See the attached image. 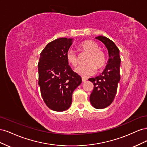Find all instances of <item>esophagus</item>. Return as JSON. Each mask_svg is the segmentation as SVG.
Wrapping results in <instances>:
<instances>
[{"mask_svg": "<svg viewBox=\"0 0 147 147\" xmlns=\"http://www.w3.org/2000/svg\"><path fill=\"white\" fill-rule=\"evenodd\" d=\"M82 82H85V81L87 80V78H84V77H82Z\"/></svg>", "mask_w": 147, "mask_h": 147, "instance_id": "1", "label": "esophagus"}]
</instances>
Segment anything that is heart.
I'll use <instances>...</instances> for the list:
<instances>
[{"instance_id": "1", "label": "heart", "mask_w": 147, "mask_h": 147, "mask_svg": "<svg viewBox=\"0 0 147 147\" xmlns=\"http://www.w3.org/2000/svg\"><path fill=\"white\" fill-rule=\"evenodd\" d=\"M78 48L88 53V55L85 61L87 64L80 65L75 69L77 74L83 77L90 76L94 73L96 69L99 71L104 67L107 61V55L103 50H100L99 45L96 42L90 40H84L79 44ZM66 59L73 67L78 64V56L71 49L66 53Z\"/></svg>"}]
</instances>
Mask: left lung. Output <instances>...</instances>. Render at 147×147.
<instances>
[{"label": "left lung", "mask_w": 147, "mask_h": 147, "mask_svg": "<svg viewBox=\"0 0 147 147\" xmlns=\"http://www.w3.org/2000/svg\"><path fill=\"white\" fill-rule=\"evenodd\" d=\"M96 38L105 44L109 55L108 64L104 72L99 76L88 79L94 84L90 97L91 104L96 109H102L112 104L116 96L120 80L121 59L119 49L113 41L104 36H98Z\"/></svg>", "instance_id": "8db88e82"}]
</instances>
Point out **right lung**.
I'll list each match as a JSON object with an SVG mask.
<instances>
[{"label":"right lung","mask_w":147,"mask_h":147,"mask_svg":"<svg viewBox=\"0 0 147 147\" xmlns=\"http://www.w3.org/2000/svg\"><path fill=\"white\" fill-rule=\"evenodd\" d=\"M72 40L59 38L48 43L38 63V85L43 100L48 108L56 112L70 107L72 93L82 83V77L74 72L66 59Z\"/></svg>","instance_id":"right-lung-1"}]
</instances>
